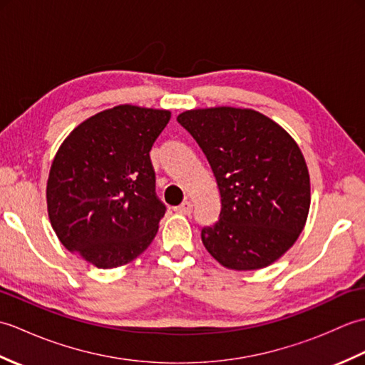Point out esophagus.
Here are the masks:
<instances>
[{
	"instance_id": "34e87169",
	"label": "esophagus",
	"mask_w": 365,
	"mask_h": 365,
	"mask_svg": "<svg viewBox=\"0 0 365 365\" xmlns=\"http://www.w3.org/2000/svg\"><path fill=\"white\" fill-rule=\"evenodd\" d=\"M174 210L177 212V213H180V215H191V212H192V204L190 202V200H183V202L178 205V207H175Z\"/></svg>"
}]
</instances>
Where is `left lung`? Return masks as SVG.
I'll return each mask as SVG.
<instances>
[{
    "label": "left lung",
    "mask_w": 365,
    "mask_h": 365,
    "mask_svg": "<svg viewBox=\"0 0 365 365\" xmlns=\"http://www.w3.org/2000/svg\"><path fill=\"white\" fill-rule=\"evenodd\" d=\"M210 163L221 195L220 220L200 232L222 267L265 268L306 226L311 178L294 139L259 111L216 106L177 115Z\"/></svg>",
    "instance_id": "8db88e82"
}]
</instances>
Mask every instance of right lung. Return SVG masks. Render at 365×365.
I'll use <instances>...</instances> for the list:
<instances>
[{"mask_svg":"<svg viewBox=\"0 0 365 365\" xmlns=\"http://www.w3.org/2000/svg\"><path fill=\"white\" fill-rule=\"evenodd\" d=\"M169 119L168 110L119 105L64 139L50 168L46 208L68 251L108 269L149 247L166 212L149 153Z\"/></svg>","mask_w":365,"mask_h":365,"instance_id":"1","label":"right lung"}]
</instances>
